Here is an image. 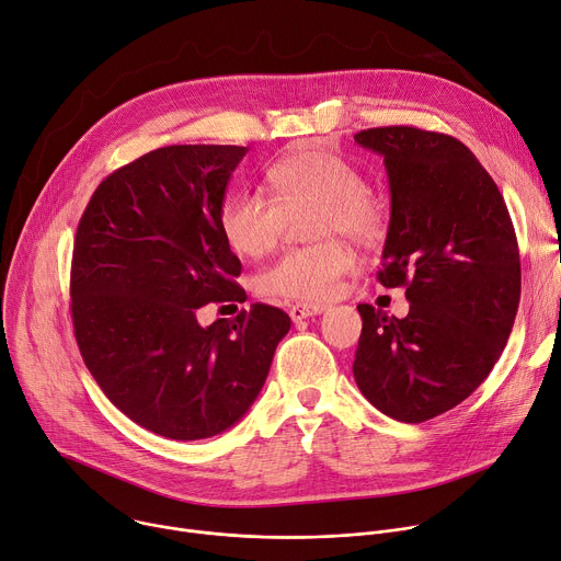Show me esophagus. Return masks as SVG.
Listing matches in <instances>:
<instances>
[{"label": "esophagus", "mask_w": 561, "mask_h": 561, "mask_svg": "<svg viewBox=\"0 0 561 561\" xmlns=\"http://www.w3.org/2000/svg\"><path fill=\"white\" fill-rule=\"evenodd\" d=\"M325 312V306H312V304H296L289 308V317L291 321H304V319H310V317H317Z\"/></svg>", "instance_id": "esophagus-1"}]
</instances>
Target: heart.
<instances>
[{
  "label": "heart",
  "instance_id": "obj_1",
  "mask_svg": "<svg viewBox=\"0 0 561 561\" xmlns=\"http://www.w3.org/2000/svg\"><path fill=\"white\" fill-rule=\"evenodd\" d=\"M272 197L253 188L233 191L220 210L225 242L240 255L270 253L287 229V218L312 208L308 236L321 238L308 247L285 251L255 276V291L291 300H328L339 294L355 257L336 233L370 240L381 225V208L364 188L359 170L323 148L296 150L265 172Z\"/></svg>",
  "mask_w": 561,
  "mask_h": 561
}]
</instances>
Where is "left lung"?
Here are the masks:
<instances>
[{"mask_svg":"<svg viewBox=\"0 0 561 561\" xmlns=\"http://www.w3.org/2000/svg\"><path fill=\"white\" fill-rule=\"evenodd\" d=\"M355 141L389 172L377 280L404 287L411 306L404 319L357 306L353 373L375 409L415 424L460 404L499 362L522 298L519 244L490 172L458 139L389 125Z\"/></svg>","mask_w":561,"mask_h":561,"instance_id":"obj_1","label":"left lung"}]
</instances>
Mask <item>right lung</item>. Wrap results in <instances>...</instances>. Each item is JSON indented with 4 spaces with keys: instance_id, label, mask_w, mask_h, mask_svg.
Here are the masks:
<instances>
[{
    "instance_id": "1",
    "label": "right lung",
    "mask_w": 561,
    "mask_h": 561,
    "mask_svg": "<svg viewBox=\"0 0 561 561\" xmlns=\"http://www.w3.org/2000/svg\"><path fill=\"white\" fill-rule=\"evenodd\" d=\"M242 146H165L107 175L78 222L71 321L84 366L127 417L170 440L233 426L267 379L289 317L253 304L197 323L206 304H244L220 210Z\"/></svg>"
}]
</instances>
